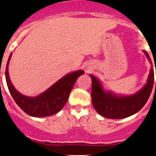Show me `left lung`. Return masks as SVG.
I'll use <instances>...</instances> for the list:
<instances>
[{"label":"left lung","instance_id":"left-lung-1","mask_svg":"<svg viewBox=\"0 0 156 156\" xmlns=\"http://www.w3.org/2000/svg\"><path fill=\"white\" fill-rule=\"evenodd\" d=\"M143 52L149 63L152 64L149 54L146 51H143ZM89 76L92 79L91 95L93 107L100 115L110 119L125 118L138 112L149 99L154 83V69L152 66L145 86L138 92L130 95H118L112 91L105 90L98 78L92 74Z\"/></svg>","mask_w":156,"mask_h":156}]
</instances>
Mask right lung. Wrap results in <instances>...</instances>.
I'll use <instances>...</instances> for the list:
<instances>
[{"mask_svg":"<svg viewBox=\"0 0 156 156\" xmlns=\"http://www.w3.org/2000/svg\"><path fill=\"white\" fill-rule=\"evenodd\" d=\"M11 56L12 53L7 61L5 71L7 87L17 105L27 115L35 118L51 116L59 112L67 103L77 78L85 73L80 70L72 72L60 79L40 95L35 97L26 96L15 89L10 79L8 66Z\"/></svg>","mask_w":156,"mask_h":156,"instance_id":"obj_1","label":"right lung"}]
</instances>
